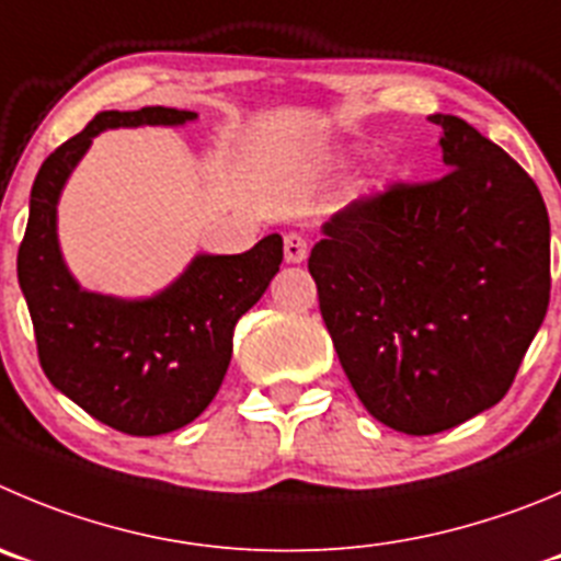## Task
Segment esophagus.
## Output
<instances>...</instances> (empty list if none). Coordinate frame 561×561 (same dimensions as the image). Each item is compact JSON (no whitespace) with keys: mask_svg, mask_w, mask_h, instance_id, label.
<instances>
[{"mask_svg":"<svg viewBox=\"0 0 561 561\" xmlns=\"http://www.w3.org/2000/svg\"><path fill=\"white\" fill-rule=\"evenodd\" d=\"M285 260L287 263H305L307 260V240L301 234L290 232L285 234Z\"/></svg>","mask_w":561,"mask_h":561,"instance_id":"esophagus-1","label":"esophagus"}]
</instances>
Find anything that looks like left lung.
Instances as JSON below:
<instances>
[{
	"label": "left lung",
	"instance_id": "1",
	"mask_svg": "<svg viewBox=\"0 0 561 561\" xmlns=\"http://www.w3.org/2000/svg\"><path fill=\"white\" fill-rule=\"evenodd\" d=\"M432 122L448 174L352 202L310 254L354 392L417 437L504 399L551 296V224L531 176L457 115Z\"/></svg>",
	"mask_w": 561,
	"mask_h": 561
}]
</instances>
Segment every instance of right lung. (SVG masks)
<instances>
[{"instance_id":"obj_1","label":"right lung","mask_w":561,"mask_h":561,"mask_svg":"<svg viewBox=\"0 0 561 561\" xmlns=\"http://www.w3.org/2000/svg\"><path fill=\"white\" fill-rule=\"evenodd\" d=\"M193 110H104L51 151L30 193L19 249L46 379L91 417L133 437L169 434L196 421L227 376L232 332L263 298L282 263L268 234L243 254H196L169 287L144 298L93 293L68 271L57 238V204L93 138L118 127H182Z\"/></svg>"}]
</instances>
